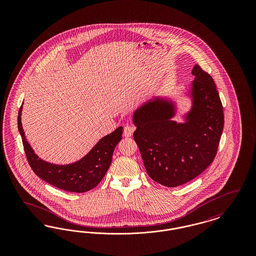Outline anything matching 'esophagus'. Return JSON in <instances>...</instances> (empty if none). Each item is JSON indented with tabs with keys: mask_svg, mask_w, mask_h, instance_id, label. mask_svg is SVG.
Masks as SVG:
<instances>
[{
	"mask_svg": "<svg viewBox=\"0 0 256 256\" xmlns=\"http://www.w3.org/2000/svg\"><path fill=\"white\" fill-rule=\"evenodd\" d=\"M134 126H130V124H126L124 128V136L126 137H130L134 132Z\"/></svg>",
	"mask_w": 256,
	"mask_h": 256,
	"instance_id": "esophagus-1",
	"label": "esophagus"
}]
</instances>
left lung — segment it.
Returning <instances> with one entry per match:
<instances>
[{
    "instance_id": "1",
    "label": "left lung",
    "mask_w": 256,
    "mask_h": 256,
    "mask_svg": "<svg viewBox=\"0 0 256 256\" xmlns=\"http://www.w3.org/2000/svg\"><path fill=\"white\" fill-rule=\"evenodd\" d=\"M193 110L188 122L170 121L168 102L154 100L134 113V138L148 174L176 187L200 176L215 158L224 128V110L213 78L196 64Z\"/></svg>"
}]
</instances>
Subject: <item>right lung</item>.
Masks as SVG:
<instances>
[{
  "mask_svg": "<svg viewBox=\"0 0 256 256\" xmlns=\"http://www.w3.org/2000/svg\"><path fill=\"white\" fill-rule=\"evenodd\" d=\"M22 106L18 112V130L21 134L26 158L30 168L41 180L62 190L84 193L96 187L106 176L115 146L122 139V128L102 138L90 152L70 165H54L38 158L24 138L21 124Z\"/></svg>",
  "mask_w": 256,
  "mask_h": 256,
  "instance_id": "add662e5",
  "label": "right lung"
}]
</instances>
